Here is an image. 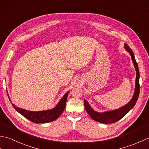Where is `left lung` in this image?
<instances>
[{
    "label": "left lung",
    "instance_id": "left-lung-1",
    "mask_svg": "<svg viewBox=\"0 0 149 149\" xmlns=\"http://www.w3.org/2000/svg\"><path fill=\"white\" fill-rule=\"evenodd\" d=\"M124 48L130 54L132 61L133 62V64L136 69V72L135 90L133 97H132L131 100L129 101V103H127L126 105L123 106V107H120V108L113 111H106L104 113H99L94 111L91 108V107L90 106V104H88L87 101L84 99V107L87 113H88V115H90V116L93 120L100 123H112L118 121V120L122 118L126 114L128 113L129 111L134 106L138 99L139 94H140V72H139L138 66L136 61L134 53L132 52V49L127 44H124Z\"/></svg>",
    "mask_w": 149,
    "mask_h": 149
}]
</instances>
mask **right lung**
<instances>
[{"instance_id":"right-lung-1","label":"right lung","mask_w":149,"mask_h":149,"mask_svg":"<svg viewBox=\"0 0 149 149\" xmlns=\"http://www.w3.org/2000/svg\"><path fill=\"white\" fill-rule=\"evenodd\" d=\"M68 93L69 91L66 93L64 96L61 98V99L59 100L56 106L52 109L41 111H31L18 107L13 104H12V106L19 113L32 122L36 123H48L55 120L61 115L65 108L66 102Z\"/></svg>"}]
</instances>
